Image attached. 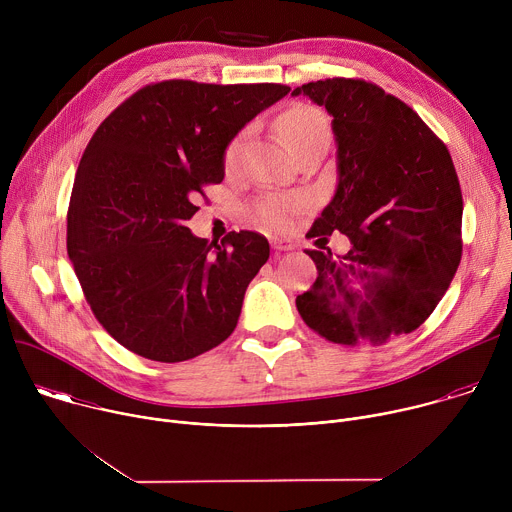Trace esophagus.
Returning <instances> with one entry per match:
<instances>
[{
	"mask_svg": "<svg viewBox=\"0 0 512 512\" xmlns=\"http://www.w3.org/2000/svg\"><path fill=\"white\" fill-rule=\"evenodd\" d=\"M271 247H273L275 251H291V249H294V243H291L289 239H277V237H273V239H271Z\"/></svg>",
	"mask_w": 512,
	"mask_h": 512,
	"instance_id": "34e87169",
	"label": "esophagus"
}]
</instances>
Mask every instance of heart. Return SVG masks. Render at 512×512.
Segmentation results:
<instances>
[{"label":"heart","instance_id":"b5f03b06","mask_svg":"<svg viewBox=\"0 0 512 512\" xmlns=\"http://www.w3.org/2000/svg\"><path fill=\"white\" fill-rule=\"evenodd\" d=\"M279 131L287 148L294 152L300 143L314 139V137H328V121L326 117L312 107L296 105L287 109L279 121ZM243 154V135L235 137L225 154L227 168H235ZM304 200L294 196H267L255 204V216L269 229H281L287 225L289 214L302 208Z\"/></svg>","mask_w":512,"mask_h":512}]
</instances>
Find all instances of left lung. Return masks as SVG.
<instances>
[{
  "label": "left lung",
  "instance_id": "left-lung-1",
  "mask_svg": "<svg viewBox=\"0 0 512 512\" xmlns=\"http://www.w3.org/2000/svg\"><path fill=\"white\" fill-rule=\"evenodd\" d=\"M291 95L326 107L336 141V192L308 237L350 239L336 259L328 247L306 249L318 277L296 300L300 316L336 344L413 332L462 257V192L448 148L373 83L326 79Z\"/></svg>",
  "mask_w": 512,
  "mask_h": 512
}]
</instances>
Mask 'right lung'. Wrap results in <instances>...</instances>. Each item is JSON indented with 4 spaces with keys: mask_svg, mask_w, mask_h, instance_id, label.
<instances>
[{
    "mask_svg": "<svg viewBox=\"0 0 512 512\" xmlns=\"http://www.w3.org/2000/svg\"><path fill=\"white\" fill-rule=\"evenodd\" d=\"M287 93L164 81L121 103L91 137L66 249L95 318L127 350L182 362L233 334L269 243L253 231L208 243L186 221L202 186L223 182L235 135Z\"/></svg>",
    "mask_w": 512,
    "mask_h": 512,
    "instance_id": "obj_1",
    "label": "right lung"
}]
</instances>
